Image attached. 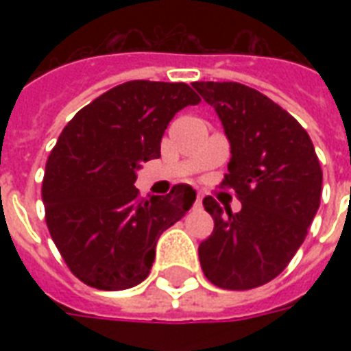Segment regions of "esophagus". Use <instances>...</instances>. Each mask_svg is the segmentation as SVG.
Wrapping results in <instances>:
<instances>
[{
	"label": "esophagus",
	"mask_w": 351,
	"mask_h": 351,
	"mask_svg": "<svg viewBox=\"0 0 351 351\" xmlns=\"http://www.w3.org/2000/svg\"><path fill=\"white\" fill-rule=\"evenodd\" d=\"M202 193H197V200H195V209H202Z\"/></svg>",
	"instance_id": "esophagus-1"
}]
</instances>
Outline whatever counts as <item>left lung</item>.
<instances>
[{"instance_id": "left-lung-1", "label": "left lung", "mask_w": 351, "mask_h": 351, "mask_svg": "<svg viewBox=\"0 0 351 351\" xmlns=\"http://www.w3.org/2000/svg\"><path fill=\"white\" fill-rule=\"evenodd\" d=\"M219 114L231 158L222 186L233 187L242 209L204 208L215 230L198 245L208 280L224 289H251L288 266L321 204L322 171L308 132L288 111L247 85L195 82Z\"/></svg>"}]
</instances>
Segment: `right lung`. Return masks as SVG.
Returning <instances> with one entry per match:
<instances>
[{"mask_svg": "<svg viewBox=\"0 0 351 351\" xmlns=\"http://www.w3.org/2000/svg\"><path fill=\"white\" fill-rule=\"evenodd\" d=\"M200 98L187 84L134 80L76 112L45 165L43 204L51 237L69 269L93 288L118 291L151 271L156 242L195 202L191 186L140 198L143 162L176 112Z\"/></svg>", "mask_w": 351, "mask_h": 351, "instance_id": "obj_1", "label": "right lung"}]
</instances>
